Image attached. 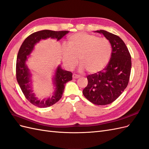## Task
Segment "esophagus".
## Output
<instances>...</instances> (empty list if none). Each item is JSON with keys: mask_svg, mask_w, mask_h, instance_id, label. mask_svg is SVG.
Instances as JSON below:
<instances>
[{"mask_svg": "<svg viewBox=\"0 0 149 149\" xmlns=\"http://www.w3.org/2000/svg\"><path fill=\"white\" fill-rule=\"evenodd\" d=\"M72 77H73V79H78L80 77V75H77V74H74L73 75H72Z\"/></svg>", "mask_w": 149, "mask_h": 149, "instance_id": "esophagus-1", "label": "esophagus"}]
</instances>
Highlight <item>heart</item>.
<instances>
[{"label": "heart", "instance_id": "heart-1", "mask_svg": "<svg viewBox=\"0 0 149 149\" xmlns=\"http://www.w3.org/2000/svg\"><path fill=\"white\" fill-rule=\"evenodd\" d=\"M111 45L106 38L79 33L68 38V46L62 47L63 62L72 69L78 63L81 70L87 69L89 73H96L103 69L111 55Z\"/></svg>", "mask_w": 149, "mask_h": 149}]
</instances>
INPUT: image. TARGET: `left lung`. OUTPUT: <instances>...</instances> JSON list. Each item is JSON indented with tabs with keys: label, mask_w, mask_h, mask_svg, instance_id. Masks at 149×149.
Listing matches in <instances>:
<instances>
[{
	"label": "left lung",
	"mask_w": 149,
	"mask_h": 149,
	"mask_svg": "<svg viewBox=\"0 0 149 149\" xmlns=\"http://www.w3.org/2000/svg\"><path fill=\"white\" fill-rule=\"evenodd\" d=\"M110 41L111 58L107 65L100 72L88 75V84L83 94L96 105H106L115 101L127 87L132 68L131 55L124 41L117 35L104 30L96 31Z\"/></svg>",
	"instance_id": "8db88e82"
}]
</instances>
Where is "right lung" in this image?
Instances as JSON below:
<instances>
[{"label":"right lung","instance_id":"obj_1","mask_svg":"<svg viewBox=\"0 0 149 149\" xmlns=\"http://www.w3.org/2000/svg\"><path fill=\"white\" fill-rule=\"evenodd\" d=\"M68 32V31H55L48 29L35 32L26 38L19 49L16 60L17 81L25 97L31 104L37 107L47 108L58 102L62 96L66 83L72 81V73L71 72L62 69L60 65H59L56 68L53 79L56 87L53 96L43 100H38L35 97V94L33 93L31 86L29 84L31 82L30 77L31 74H30L29 68L26 65V62L28 57V55L31 53L35 45L41 40L51 38L60 40Z\"/></svg>","mask_w":149,"mask_h":149}]
</instances>
